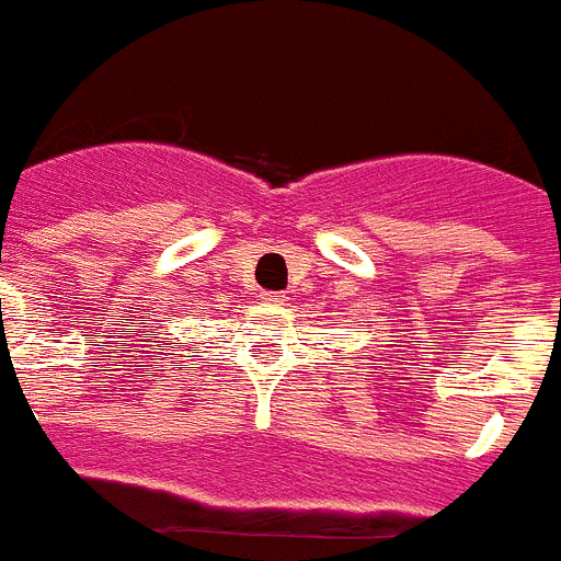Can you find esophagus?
Returning a JSON list of instances; mask_svg holds the SVG:
<instances>
[{
	"label": "esophagus",
	"instance_id": "34e87169",
	"mask_svg": "<svg viewBox=\"0 0 561 561\" xmlns=\"http://www.w3.org/2000/svg\"><path fill=\"white\" fill-rule=\"evenodd\" d=\"M262 302L264 306H273V309L285 306V294H262Z\"/></svg>",
	"mask_w": 561,
	"mask_h": 561
}]
</instances>
